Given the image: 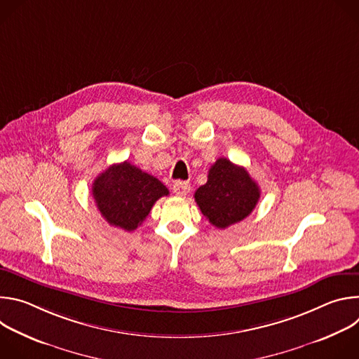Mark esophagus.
<instances>
[{"label":"esophagus","instance_id":"34e87169","mask_svg":"<svg viewBox=\"0 0 359 359\" xmlns=\"http://www.w3.org/2000/svg\"><path fill=\"white\" fill-rule=\"evenodd\" d=\"M173 191L177 196H186L190 191V184L189 182H175L173 183Z\"/></svg>","mask_w":359,"mask_h":359}]
</instances>
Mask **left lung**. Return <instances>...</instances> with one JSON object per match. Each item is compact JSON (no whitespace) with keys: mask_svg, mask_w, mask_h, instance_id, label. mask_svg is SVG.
I'll return each mask as SVG.
<instances>
[{"mask_svg":"<svg viewBox=\"0 0 359 359\" xmlns=\"http://www.w3.org/2000/svg\"><path fill=\"white\" fill-rule=\"evenodd\" d=\"M260 198V187L243 166L220 158L209 169L206 184L194 193L200 212L215 227L226 229L245 219Z\"/></svg>","mask_w":359,"mask_h":359,"instance_id":"8db88e82","label":"left lung"}]
</instances>
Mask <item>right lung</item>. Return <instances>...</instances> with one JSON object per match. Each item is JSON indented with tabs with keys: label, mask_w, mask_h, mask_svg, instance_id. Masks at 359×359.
Masks as SVG:
<instances>
[{
	"label": "right lung",
	"mask_w": 359,
	"mask_h": 359,
	"mask_svg": "<svg viewBox=\"0 0 359 359\" xmlns=\"http://www.w3.org/2000/svg\"><path fill=\"white\" fill-rule=\"evenodd\" d=\"M168 194L161 180L129 162L109 166L92 184V196L102 217L125 231L136 230L156 200Z\"/></svg>",
	"instance_id": "obj_1"
}]
</instances>
